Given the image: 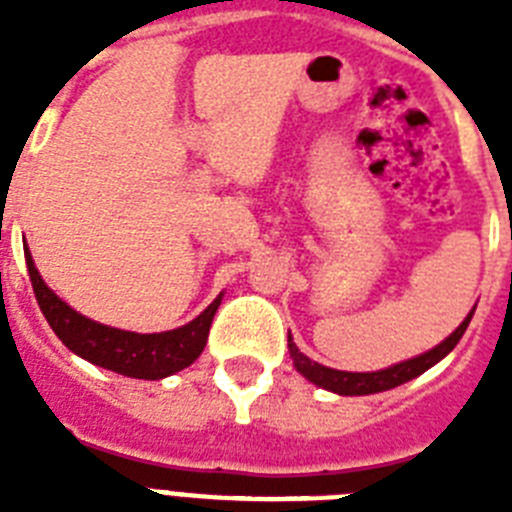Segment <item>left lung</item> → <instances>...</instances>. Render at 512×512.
<instances>
[{"label": "left lung", "instance_id": "obj_1", "mask_svg": "<svg viewBox=\"0 0 512 512\" xmlns=\"http://www.w3.org/2000/svg\"><path fill=\"white\" fill-rule=\"evenodd\" d=\"M476 308L465 316L460 327L454 329L452 335L441 340L436 348L425 350L420 356L409 358V361H401V364H393L388 369H377V372H342V369H332V366H324L319 361H313L297 348L292 335H289V356H292V364L305 380L319 385L324 390H332L337 396H372V393H382V390L398 388L404 382L420 377L422 372H428L430 366H436L441 358H446L454 350V345L460 342V337L465 335L470 319H473Z\"/></svg>", "mask_w": 512, "mask_h": 512}]
</instances>
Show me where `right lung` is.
<instances>
[{"label": "right lung", "mask_w": 512, "mask_h": 512, "mask_svg": "<svg viewBox=\"0 0 512 512\" xmlns=\"http://www.w3.org/2000/svg\"><path fill=\"white\" fill-rule=\"evenodd\" d=\"M23 252H26L28 276H31V287H34L36 303L42 308L44 319L52 332L63 340V345L76 356H82L84 361L103 366L108 372L135 377V380H164L185 366H191L207 345L209 327L220 308L223 292L183 327L154 332V335H138V332L106 327L74 311L44 284L28 247H23Z\"/></svg>", "instance_id": "add662e5"}]
</instances>
